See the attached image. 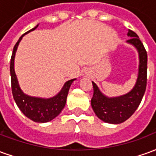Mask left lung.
I'll use <instances>...</instances> for the list:
<instances>
[{
  "label": "left lung",
  "instance_id": "1",
  "mask_svg": "<svg viewBox=\"0 0 156 156\" xmlns=\"http://www.w3.org/2000/svg\"><path fill=\"white\" fill-rule=\"evenodd\" d=\"M127 35L130 38L126 42L134 46L139 53V71L134 88L125 94L110 98L104 94L96 83L92 82L94 87L92 108L99 119L108 124H121L127 120L139 107L146 88L147 52L135 32L129 30Z\"/></svg>",
  "mask_w": 156,
  "mask_h": 156
}]
</instances>
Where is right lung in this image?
Segmentation results:
<instances>
[{"instance_id": "obj_1", "label": "right lung", "mask_w": 156, "mask_h": 156, "mask_svg": "<svg viewBox=\"0 0 156 156\" xmlns=\"http://www.w3.org/2000/svg\"><path fill=\"white\" fill-rule=\"evenodd\" d=\"M37 27L38 25H37L34 28L26 32L25 34H27L28 32L34 31ZM25 34H23L16 43L15 47L13 48L12 58H11L10 72H11V80H12V95H13V98L16 105L18 106L20 110L23 113V115H25L26 117H27L34 122L47 123L55 119L63 109L66 105L67 96H68L70 86L73 83V82L76 80V78L66 82L60 92L51 98H44L32 97V96L24 94L22 88H20L17 77L16 75L14 60H15V55L19 43Z\"/></svg>"}]
</instances>
